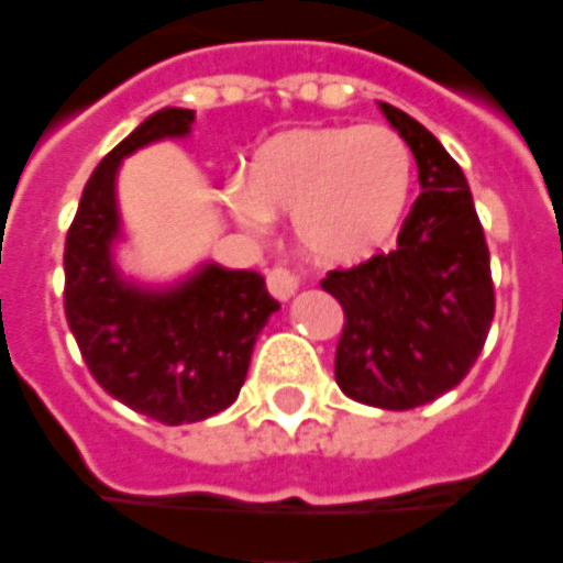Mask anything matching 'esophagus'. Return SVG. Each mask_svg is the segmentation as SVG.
I'll use <instances>...</instances> for the list:
<instances>
[{"label": "esophagus", "mask_w": 563, "mask_h": 563, "mask_svg": "<svg viewBox=\"0 0 563 563\" xmlns=\"http://www.w3.org/2000/svg\"><path fill=\"white\" fill-rule=\"evenodd\" d=\"M266 285H269V294H273L275 300H288V297H294V290L300 288V275L294 273L290 266H285V263H278V266H273L266 273Z\"/></svg>", "instance_id": "1"}]
</instances>
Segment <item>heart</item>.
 <instances>
[{
    "label": "heart",
    "mask_w": 563,
    "mask_h": 563,
    "mask_svg": "<svg viewBox=\"0 0 563 563\" xmlns=\"http://www.w3.org/2000/svg\"><path fill=\"white\" fill-rule=\"evenodd\" d=\"M409 187L412 151L390 126H309L269 139L230 206L249 227L266 224V214H294L309 254L352 263L394 233Z\"/></svg>",
    "instance_id": "obj_1"
}]
</instances>
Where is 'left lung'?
<instances>
[{
  "instance_id": "obj_1",
  "label": "left lung",
  "mask_w": 563,
  "mask_h": 563,
  "mask_svg": "<svg viewBox=\"0 0 563 563\" xmlns=\"http://www.w3.org/2000/svg\"><path fill=\"white\" fill-rule=\"evenodd\" d=\"M418 163L421 194L397 249L330 269L321 288L345 324L336 385L378 409H416L461 385L494 321L488 242L461 166L416 118L378 102Z\"/></svg>"
}]
</instances>
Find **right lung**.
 <instances>
[{
	"mask_svg": "<svg viewBox=\"0 0 563 563\" xmlns=\"http://www.w3.org/2000/svg\"><path fill=\"white\" fill-rule=\"evenodd\" d=\"M190 109H163L102 157L66 236V321L90 376L114 400L161 424L218 416L239 397L263 324L278 309L261 273L202 266L185 285L145 290L111 263L114 175L135 147L187 135Z\"/></svg>",
	"mask_w": 563,
	"mask_h": 563,
	"instance_id": "obj_1",
	"label": "right lung"
}]
</instances>
